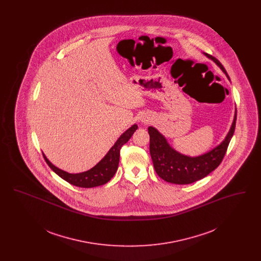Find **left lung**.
Returning a JSON list of instances; mask_svg holds the SVG:
<instances>
[{
	"label": "left lung",
	"mask_w": 261,
	"mask_h": 261,
	"mask_svg": "<svg viewBox=\"0 0 261 261\" xmlns=\"http://www.w3.org/2000/svg\"><path fill=\"white\" fill-rule=\"evenodd\" d=\"M203 55L215 62L230 80L223 65L218 60L208 54L203 53ZM236 119L237 111L233 123L223 141L210 151L198 156H189L175 150L162 133L154 127L149 126V153L156 174L164 181L179 185L191 184L207 176L222 162L235 132Z\"/></svg>",
	"instance_id": "left-lung-1"
}]
</instances>
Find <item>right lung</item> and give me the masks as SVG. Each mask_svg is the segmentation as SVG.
I'll use <instances>...</instances> for the list:
<instances>
[{
    "mask_svg": "<svg viewBox=\"0 0 261 261\" xmlns=\"http://www.w3.org/2000/svg\"><path fill=\"white\" fill-rule=\"evenodd\" d=\"M138 129L137 124L132 125L129 129H127L124 133L117 139L115 144L112 146L108 153L103 156V159L97 163L90 170L81 172V173H68L62 169L55 166L51 162L47 159V156L43 153V156L50 169L58 174L63 180L70 183L74 186L81 188H94V187L101 186L108 183L118 168L119 156H120V149L126 144L129 139L134 134Z\"/></svg>",
    "mask_w": 261,
    "mask_h": 261,
    "instance_id": "add662e5",
    "label": "right lung"
}]
</instances>
